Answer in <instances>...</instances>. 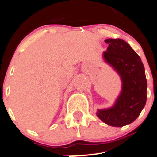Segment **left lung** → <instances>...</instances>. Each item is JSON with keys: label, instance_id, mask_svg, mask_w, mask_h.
<instances>
[{"label": "left lung", "instance_id": "obj_1", "mask_svg": "<svg viewBox=\"0 0 157 157\" xmlns=\"http://www.w3.org/2000/svg\"><path fill=\"white\" fill-rule=\"evenodd\" d=\"M104 59L120 75L122 91L114 107L98 110L97 116L107 124L123 127L134 121L147 101V82L141 59L124 40L108 39Z\"/></svg>", "mask_w": 157, "mask_h": 157}]
</instances>
